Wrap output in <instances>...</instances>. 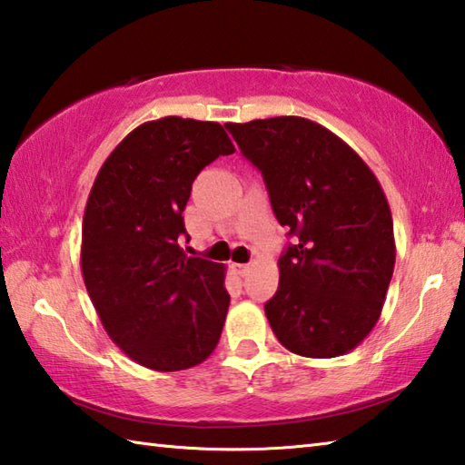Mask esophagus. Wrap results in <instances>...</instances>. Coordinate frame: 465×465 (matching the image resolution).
Wrapping results in <instances>:
<instances>
[{
  "label": "esophagus",
  "mask_w": 465,
  "mask_h": 465,
  "mask_svg": "<svg viewBox=\"0 0 465 465\" xmlns=\"http://www.w3.org/2000/svg\"><path fill=\"white\" fill-rule=\"evenodd\" d=\"M232 270L238 276H246L250 272V264H232Z\"/></svg>",
  "instance_id": "esophagus-1"
}]
</instances>
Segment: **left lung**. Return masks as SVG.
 Instances as JSON below:
<instances>
[{"label": "left lung", "instance_id": "left-lung-1", "mask_svg": "<svg viewBox=\"0 0 465 465\" xmlns=\"http://www.w3.org/2000/svg\"><path fill=\"white\" fill-rule=\"evenodd\" d=\"M225 128L264 176L278 222L297 235L264 305L270 327L299 356H343L372 331L392 278L394 230L382 187L341 138L305 117Z\"/></svg>", "mask_w": 465, "mask_h": 465}]
</instances>
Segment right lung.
Masks as SVG:
<instances>
[{
	"mask_svg": "<svg viewBox=\"0 0 465 465\" xmlns=\"http://www.w3.org/2000/svg\"><path fill=\"white\" fill-rule=\"evenodd\" d=\"M217 122L168 115L132 130L93 183L81 270L107 335L134 361L176 372L215 350L230 307L225 266L179 246L193 181L233 154Z\"/></svg>",
	"mask_w": 465,
	"mask_h": 465,
	"instance_id": "add662e5",
	"label": "right lung"
}]
</instances>
